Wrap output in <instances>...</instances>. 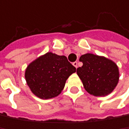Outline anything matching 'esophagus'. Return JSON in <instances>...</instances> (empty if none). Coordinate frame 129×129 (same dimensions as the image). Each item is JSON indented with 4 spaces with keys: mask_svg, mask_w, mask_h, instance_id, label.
Masks as SVG:
<instances>
[{
    "mask_svg": "<svg viewBox=\"0 0 129 129\" xmlns=\"http://www.w3.org/2000/svg\"><path fill=\"white\" fill-rule=\"evenodd\" d=\"M73 65H74L76 68H78V62H77V61H74V62H73Z\"/></svg>",
    "mask_w": 129,
    "mask_h": 129,
    "instance_id": "esophagus-1",
    "label": "esophagus"
}]
</instances>
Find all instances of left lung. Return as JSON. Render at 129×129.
I'll return each mask as SVG.
<instances>
[{
  "label": "left lung",
  "mask_w": 129,
  "mask_h": 129,
  "mask_svg": "<svg viewBox=\"0 0 129 129\" xmlns=\"http://www.w3.org/2000/svg\"><path fill=\"white\" fill-rule=\"evenodd\" d=\"M80 61L83 66L77 69V73L89 94L104 96L115 89L119 81V69L113 61L91 53L81 55Z\"/></svg>",
  "instance_id": "1"
}]
</instances>
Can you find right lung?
<instances>
[{
	"label": "right lung",
	"instance_id": "1",
	"mask_svg": "<svg viewBox=\"0 0 129 129\" xmlns=\"http://www.w3.org/2000/svg\"><path fill=\"white\" fill-rule=\"evenodd\" d=\"M75 71L66 56L48 52L28 66L25 77L36 96L48 99L61 92L67 79Z\"/></svg>",
	"mask_w": 129,
	"mask_h": 129
}]
</instances>
